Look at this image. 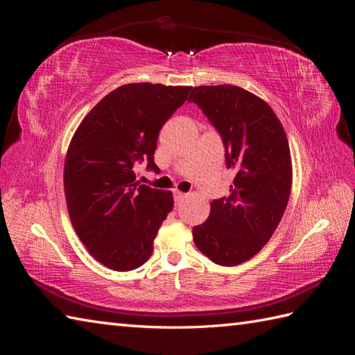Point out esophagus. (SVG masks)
Wrapping results in <instances>:
<instances>
[{
  "instance_id": "1",
  "label": "esophagus",
  "mask_w": 355,
  "mask_h": 355,
  "mask_svg": "<svg viewBox=\"0 0 355 355\" xmlns=\"http://www.w3.org/2000/svg\"><path fill=\"white\" fill-rule=\"evenodd\" d=\"M188 194H185V192H180V191H175V201L179 204L182 200L187 198Z\"/></svg>"
}]
</instances>
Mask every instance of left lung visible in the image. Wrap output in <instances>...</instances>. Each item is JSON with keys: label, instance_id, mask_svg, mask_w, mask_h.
I'll return each instance as SVG.
<instances>
[{"label": "left lung", "instance_id": "8db88e82", "mask_svg": "<svg viewBox=\"0 0 355 355\" xmlns=\"http://www.w3.org/2000/svg\"><path fill=\"white\" fill-rule=\"evenodd\" d=\"M188 102L218 128L235 170L230 197L211 201L209 219L192 230L194 243L214 263L240 265L262 250L284 214L292 189L287 136L271 106L237 85H200Z\"/></svg>", "mask_w": 355, "mask_h": 355}]
</instances>
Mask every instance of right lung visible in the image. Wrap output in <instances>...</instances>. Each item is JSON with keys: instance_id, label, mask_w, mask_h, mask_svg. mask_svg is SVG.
Returning a JSON list of instances; mask_svg holds the SVG:
<instances>
[{"instance_id": "right-lung-1", "label": "right lung", "mask_w": 355, "mask_h": 355, "mask_svg": "<svg viewBox=\"0 0 355 355\" xmlns=\"http://www.w3.org/2000/svg\"><path fill=\"white\" fill-rule=\"evenodd\" d=\"M192 87L124 84L84 116L63 167L71 223L85 249L114 271H132L154 250L161 223L173 209L170 191L136 182V166L154 153L161 127Z\"/></svg>"}]
</instances>
